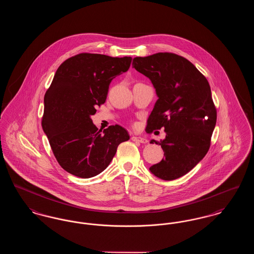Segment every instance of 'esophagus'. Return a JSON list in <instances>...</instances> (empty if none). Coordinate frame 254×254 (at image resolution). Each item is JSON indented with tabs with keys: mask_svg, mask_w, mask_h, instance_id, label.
<instances>
[{
	"mask_svg": "<svg viewBox=\"0 0 254 254\" xmlns=\"http://www.w3.org/2000/svg\"><path fill=\"white\" fill-rule=\"evenodd\" d=\"M132 141L134 142H138V143H141V144H146L147 143V140L145 138H142V137H138V136H132Z\"/></svg>",
	"mask_w": 254,
	"mask_h": 254,
	"instance_id": "obj_1",
	"label": "esophagus"
}]
</instances>
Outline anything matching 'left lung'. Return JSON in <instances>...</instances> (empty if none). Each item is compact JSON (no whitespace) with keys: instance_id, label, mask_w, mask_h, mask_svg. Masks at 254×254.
Segmentation results:
<instances>
[{"instance_id":"1","label":"left lung","mask_w":254,"mask_h":254,"mask_svg":"<svg viewBox=\"0 0 254 254\" xmlns=\"http://www.w3.org/2000/svg\"><path fill=\"white\" fill-rule=\"evenodd\" d=\"M132 67L150 79L158 100L145 131L165 127L163 160L149 168L158 178L171 181L190 171L207 153L217 110L210 86L193 64L180 55L159 52L133 59Z\"/></svg>"}]
</instances>
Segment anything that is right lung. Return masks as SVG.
Segmentation results:
<instances>
[{"mask_svg":"<svg viewBox=\"0 0 254 254\" xmlns=\"http://www.w3.org/2000/svg\"><path fill=\"white\" fill-rule=\"evenodd\" d=\"M131 57L80 53L61 64L45 95L42 118L52 152L61 167L80 178L108 168L117 147L129 139L119 125L103 132L90 119L105 104L109 84L128 70Z\"/></svg>","mask_w":254,"mask_h":254,"instance_id":"1","label":"right lung"}]
</instances>
